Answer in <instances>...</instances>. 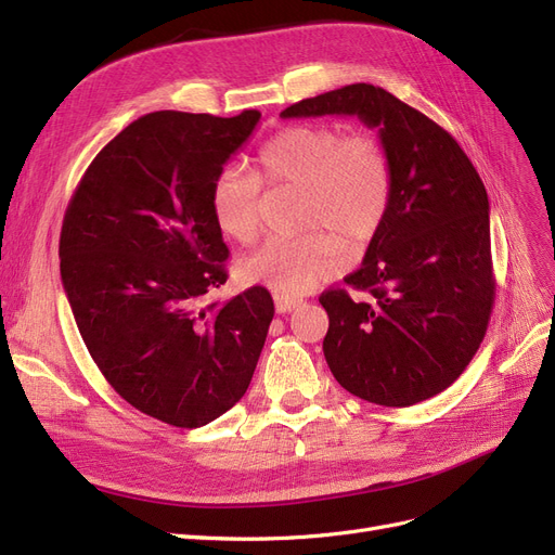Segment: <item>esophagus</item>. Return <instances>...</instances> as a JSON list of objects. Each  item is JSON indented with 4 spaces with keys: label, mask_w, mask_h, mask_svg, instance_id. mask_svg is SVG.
Wrapping results in <instances>:
<instances>
[{
    "label": "esophagus",
    "mask_w": 555,
    "mask_h": 555,
    "mask_svg": "<svg viewBox=\"0 0 555 555\" xmlns=\"http://www.w3.org/2000/svg\"><path fill=\"white\" fill-rule=\"evenodd\" d=\"M301 304V299L297 297H288V295H274V306H276V313H291L295 311L297 306Z\"/></svg>",
    "instance_id": "esophagus-1"
}]
</instances>
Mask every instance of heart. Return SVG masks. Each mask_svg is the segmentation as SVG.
I'll use <instances>...</instances> for the list:
<instances>
[{
    "instance_id": "obj_1",
    "label": "heart",
    "mask_w": 555,
    "mask_h": 555,
    "mask_svg": "<svg viewBox=\"0 0 555 555\" xmlns=\"http://www.w3.org/2000/svg\"><path fill=\"white\" fill-rule=\"evenodd\" d=\"M258 164L270 184L304 190L301 225L315 231L267 240L240 260L244 283L299 295L345 270L347 244L363 251L384 229L393 201V167L377 134H343L324 122L293 126L264 143ZM210 208L223 235L254 242L260 233L258 176L237 164L223 167L212 182Z\"/></svg>"
}]
</instances>
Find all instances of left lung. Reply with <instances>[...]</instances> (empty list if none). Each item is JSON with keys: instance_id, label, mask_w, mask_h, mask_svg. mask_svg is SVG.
<instances>
[{"instance_id": "1", "label": "left lung", "mask_w": 555, "mask_h": 555, "mask_svg": "<svg viewBox=\"0 0 555 555\" xmlns=\"http://www.w3.org/2000/svg\"><path fill=\"white\" fill-rule=\"evenodd\" d=\"M343 114L377 128L393 167L379 235L345 283L320 295L322 350L352 396L409 406L441 393L485 338L496 283L489 198L474 164L433 118L373 85H350L283 109V118Z\"/></svg>"}]
</instances>
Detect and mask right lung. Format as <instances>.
Masks as SVG:
<instances>
[{"label": "right lung", "mask_w": 555, "mask_h": 555, "mask_svg": "<svg viewBox=\"0 0 555 555\" xmlns=\"http://www.w3.org/2000/svg\"><path fill=\"white\" fill-rule=\"evenodd\" d=\"M260 112H153L81 176L61 225V281L100 373L139 412L201 427L246 393L274 318L262 285L205 301L229 279L212 182Z\"/></svg>", "instance_id": "obj_1"}]
</instances>
